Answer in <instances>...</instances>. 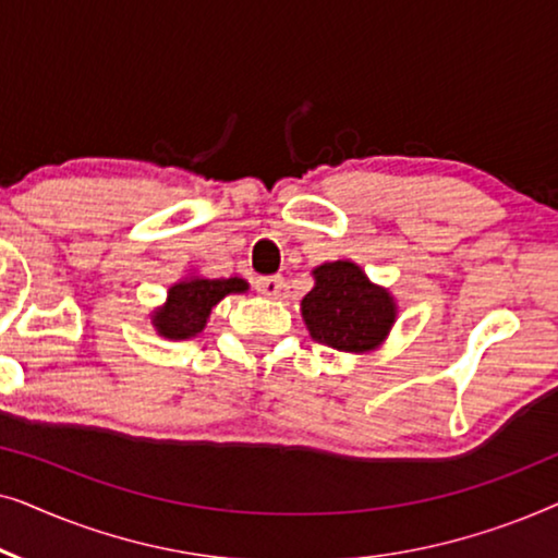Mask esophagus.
<instances>
[{
	"mask_svg": "<svg viewBox=\"0 0 558 558\" xmlns=\"http://www.w3.org/2000/svg\"><path fill=\"white\" fill-rule=\"evenodd\" d=\"M281 289H284V279L281 277H258L256 279V292H262L264 296H271V300H277L281 294Z\"/></svg>",
	"mask_w": 558,
	"mask_h": 558,
	"instance_id": "esophagus-1",
	"label": "esophagus"
}]
</instances>
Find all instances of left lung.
<instances>
[{"label":"left lung","instance_id":"obj_1","mask_svg":"<svg viewBox=\"0 0 558 558\" xmlns=\"http://www.w3.org/2000/svg\"><path fill=\"white\" fill-rule=\"evenodd\" d=\"M315 287L304 294L302 317L312 338L342 353L376 350L396 323L388 289L373 284L353 262H330L312 271Z\"/></svg>","mask_w":558,"mask_h":558}]
</instances>
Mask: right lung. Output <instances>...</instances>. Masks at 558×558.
<instances>
[{"label": "right lung", "mask_w": 558, "mask_h": 558, "mask_svg": "<svg viewBox=\"0 0 558 558\" xmlns=\"http://www.w3.org/2000/svg\"><path fill=\"white\" fill-rule=\"evenodd\" d=\"M248 284L239 277L203 279L187 277L170 287L167 302L151 312V325L167 340H187L203 332L210 312L228 294L246 292Z\"/></svg>", "instance_id": "add662e5"}]
</instances>
